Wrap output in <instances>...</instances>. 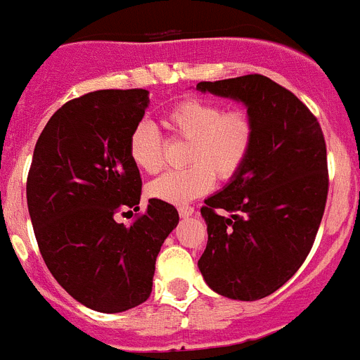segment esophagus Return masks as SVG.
I'll list each match as a JSON object with an SVG mask.
<instances>
[{
    "label": "esophagus",
    "mask_w": 360,
    "mask_h": 360,
    "mask_svg": "<svg viewBox=\"0 0 360 360\" xmlns=\"http://www.w3.org/2000/svg\"><path fill=\"white\" fill-rule=\"evenodd\" d=\"M178 213H180L182 218H187L195 213V207H191V205H178Z\"/></svg>",
    "instance_id": "34e87169"
}]
</instances>
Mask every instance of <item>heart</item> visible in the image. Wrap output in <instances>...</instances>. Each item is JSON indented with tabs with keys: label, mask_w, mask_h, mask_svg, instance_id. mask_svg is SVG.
I'll use <instances>...</instances> for the list:
<instances>
[{
	"label": "heart",
	"mask_w": 360,
	"mask_h": 360,
	"mask_svg": "<svg viewBox=\"0 0 360 360\" xmlns=\"http://www.w3.org/2000/svg\"><path fill=\"white\" fill-rule=\"evenodd\" d=\"M164 127L173 138L189 142V167L171 171L150 182L149 193L169 204H186L198 198L218 180H231L250 158L257 138V124L250 110L224 109L205 98H186L169 107ZM129 156L143 173L156 174L164 167L162 136L147 120L136 124L129 136Z\"/></svg>",
	"instance_id": "heart-1"
}]
</instances>
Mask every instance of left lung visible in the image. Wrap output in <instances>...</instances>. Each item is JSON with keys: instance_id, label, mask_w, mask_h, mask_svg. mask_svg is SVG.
<instances>
[{"instance_id": "1", "label": "left lung", "mask_w": 360, "mask_h": 360, "mask_svg": "<svg viewBox=\"0 0 360 360\" xmlns=\"http://www.w3.org/2000/svg\"><path fill=\"white\" fill-rule=\"evenodd\" d=\"M196 89L244 101L257 124L244 167L202 205L207 245L198 268L224 297L264 299L299 271L317 236L330 186L324 134L311 110L268 76Z\"/></svg>"}]
</instances>
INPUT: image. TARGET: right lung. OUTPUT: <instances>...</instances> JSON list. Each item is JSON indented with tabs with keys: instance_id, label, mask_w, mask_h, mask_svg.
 <instances>
[{
	"instance_id": "obj_1",
	"label": "right lung",
	"mask_w": 360,
	"mask_h": 360,
	"mask_svg": "<svg viewBox=\"0 0 360 360\" xmlns=\"http://www.w3.org/2000/svg\"><path fill=\"white\" fill-rule=\"evenodd\" d=\"M146 89H105L67 101L34 147L27 204L39 253L67 293L91 309L120 313L146 302L156 257L178 224L174 205L150 198L129 136L146 115Z\"/></svg>"
}]
</instances>
